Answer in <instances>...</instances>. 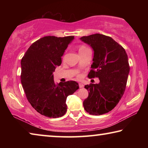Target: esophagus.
<instances>
[{"label": "esophagus", "instance_id": "1", "mask_svg": "<svg viewBox=\"0 0 148 148\" xmlns=\"http://www.w3.org/2000/svg\"><path fill=\"white\" fill-rule=\"evenodd\" d=\"M79 88H83L84 86V84H82V83H79Z\"/></svg>", "mask_w": 148, "mask_h": 148}]
</instances>
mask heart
<instances>
[{"label":"heart","mask_w":148,"mask_h":148,"mask_svg":"<svg viewBox=\"0 0 148 148\" xmlns=\"http://www.w3.org/2000/svg\"><path fill=\"white\" fill-rule=\"evenodd\" d=\"M87 47H86V46H80L79 48V51H82V50H84V49H87Z\"/></svg>","instance_id":"obj_1"}]
</instances>
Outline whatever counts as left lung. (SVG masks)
<instances>
[{
    "instance_id": "obj_1",
    "label": "left lung",
    "mask_w": 148,
    "mask_h": 148,
    "mask_svg": "<svg viewBox=\"0 0 148 148\" xmlns=\"http://www.w3.org/2000/svg\"><path fill=\"white\" fill-rule=\"evenodd\" d=\"M79 39L94 51L88 77L100 80L99 84L85 86L89 96L83 105L89 114L100 116L114 109L124 94L130 71L128 56L123 47L110 36L95 34Z\"/></svg>"
}]
</instances>
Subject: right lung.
Instances as JSON below:
<instances>
[{"label":"right lung","mask_w":148,"mask_h":148,"mask_svg":"<svg viewBox=\"0 0 148 148\" xmlns=\"http://www.w3.org/2000/svg\"><path fill=\"white\" fill-rule=\"evenodd\" d=\"M74 36H47L29 47L21 59V82L28 101L42 115L50 118L64 116L66 98L79 89L75 81L55 84L53 72Z\"/></svg>","instance_id":"right-lung-1"}]
</instances>
